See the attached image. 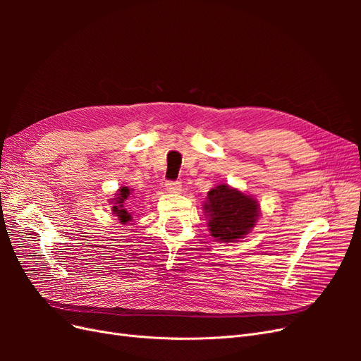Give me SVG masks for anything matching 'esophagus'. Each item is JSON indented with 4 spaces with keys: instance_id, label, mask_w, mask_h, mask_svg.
<instances>
[{
    "instance_id": "esophagus-1",
    "label": "esophagus",
    "mask_w": 361,
    "mask_h": 361,
    "mask_svg": "<svg viewBox=\"0 0 361 361\" xmlns=\"http://www.w3.org/2000/svg\"><path fill=\"white\" fill-rule=\"evenodd\" d=\"M166 188L169 192H180L182 190V183L178 182V180H169L166 183Z\"/></svg>"
}]
</instances>
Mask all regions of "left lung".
<instances>
[{
    "mask_svg": "<svg viewBox=\"0 0 361 361\" xmlns=\"http://www.w3.org/2000/svg\"><path fill=\"white\" fill-rule=\"evenodd\" d=\"M207 227L218 241L231 243L247 235L259 216V204L228 185H218L207 192L204 203Z\"/></svg>",
    "mask_w": 361,
    "mask_h": 361,
    "instance_id": "obj_1",
    "label": "left lung"
}]
</instances>
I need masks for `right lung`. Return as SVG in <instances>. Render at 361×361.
I'll list each match as a JSON object with an SVG mask.
<instances>
[{"mask_svg":"<svg viewBox=\"0 0 361 361\" xmlns=\"http://www.w3.org/2000/svg\"><path fill=\"white\" fill-rule=\"evenodd\" d=\"M129 195H130V190L128 187H122L117 192V199H114L116 206H113L111 211L117 214L120 223H128L130 220V214L125 209V200L129 197Z\"/></svg>","mask_w":361,"mask_h":361,"instance_id":"right-lung-1","label":"right lung"}]
</instances>
